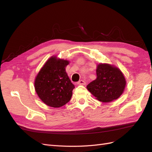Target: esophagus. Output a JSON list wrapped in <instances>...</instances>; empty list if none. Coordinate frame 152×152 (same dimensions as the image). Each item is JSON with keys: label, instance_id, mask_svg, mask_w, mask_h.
I'll return each mask as SVG.
<instances>
[{"label": "esophagus", "instance_id": "34e87169", "mask_svg": "<svg viewBox=\"0 0 152 152\" xmlns=\"http://www.w3.org/2000/svg\"><path fill=\"white\" fill-rule=\"evenodd\" d=\"M77 84H78V85H82V86H84V85H86V82H85V81H84V80H79V82H77Z\"/></svg>", "mask_w": 152, "mask_h": 152}]
</instances>
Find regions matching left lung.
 <instances>
[{"label":"left lung","instance_id":"left-lung-1","mask_svg":"<svg viewBox=\"0 0 152 152\" xmlns=\"http://www.w3.org/2000/svg\"><path fill=\"white\" fill-rule=\"evenodd\" d=\"M96 79L87 86V89L96 99L110 103L118 99L124 93L126 78L120 69L108 63H99Z\"/></svg>","mask_w":152,"mask_h":152}]
</instances>
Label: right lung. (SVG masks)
<instances>
[{
	"label": "right lung",
	"mask_w": 152,
	"mask_h": 152,
	"mask_svg": "<svg viewBox=\"0 0 152 152\" xmlns=\"http://www.w3.org/2000/svg\"><path fill=\"white\" fill-rule=\"evenodd\" d=\"M70 63L56 56L49 58L37 75L35 90L43 103L50 107L59 108L70 100L75 88L65 68Z\"/></svg>",
	"instance_id": "right-lung-1"
}]
</instances>
